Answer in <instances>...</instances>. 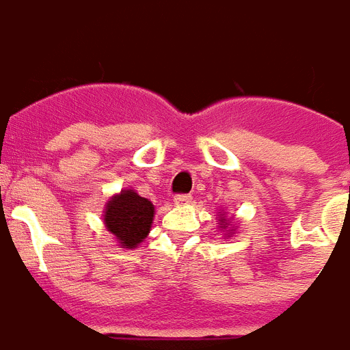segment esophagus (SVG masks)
Returning a JSON list of instances; mask_svg holds the SVG:
<instances>
[{
    "label": "esophagus",
    "instance_id": "1",
    "mask_svg": "<svg viewBox=\"0 0 350 350\" xmlns=\"http://www.w3.org/2000/svg\"><path fill=\"white\" fill-rule=\"evenodd\" d=\"M190 201H192V196L190 194H178L174 198L176 204H189Z\"/></svg>",
    "mask_w": 350,
    "mask_h": 350
}]
</instances>
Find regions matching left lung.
<instances>
[{"label": "left lung", "mask_w": 350, "mask_h": 350, "mask_svg": "<svg viewBox=\"0 0 350 350\" xmlns=\"http://www.w3.org/2000/svg\"><path fill=\"white\" fill-rule=\"evenodd\" d=\"M219 221H221V226H219L221 230H226V228H228L230 223H234V219H226V217H224V214L221 215ZM232 230H234V228H232ZM226 232H228V230H226ZM230 234H232V232H230ZM226 237H228V235H226Z\"/></svg>", "instance_id": "left-lung-1"}]
</instances>
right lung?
Here are the masks:
<instances>
[{"label": "right lung", "mask_w": 350, "mask_h": 350, "mask_svg": "<svg viewBox=\"0 0 350 350\" xmlns=\"http://www.w3.org/2000/svg\"><path fill=\"white\" fill-rule=\"evenodd\" d=\"M154 204L135 190H122L106 203L104 224L122 248H136L150 232Z\"/></svg>", "instance_id": "obj_1"}]
</instances>
